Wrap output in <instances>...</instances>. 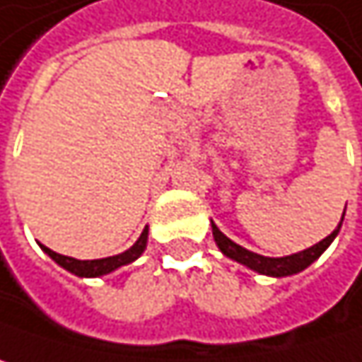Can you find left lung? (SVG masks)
Segmentation results:
<instances>
[{"label":"left lung","instance_id":"8db88e82","mask_svg":"<svg viewBox=\"0 0 362 362\" xmlns=\"http://www.w3.org/2000/svg\"><path fill=\"white\" fill-rule=\"evenodd\" d=\"M341 221H344V218H341ZM339 227H341V225H339ZM339 227H337L329 238H325L322 242H318L316 246H312V248H308V250H303V252L291 255V257H282V259L261 257V255H257V252H250V250L242 248L240 244L231 242L214 223H212V233H214V240H216L218 248H221L223 255H227L229 259H233V261H238V263H242V265H246V267H250V269H255V272H259V274L274 276V278H282V276H293V274H297V272H303L308 265H312V263L329 248V244L335 240Z\"/></svg>","mask_w":362,"mask_h":362}]
</instances>
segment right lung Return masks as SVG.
<instances>
[{
  "mask_svg": "<svg viewBox=\"0 0 362 362\" xmlns=\"http://www.w3.org/2000/svg\"><path fill=\"white\" fill-rule=\"evenodd\" d=\"M146 242H148V229L141 231L139 240H137L127 252L116 255V257H107V259H97V261H78V259H71V257H63V255H59V252L46 248V246H42V248H44V252H46L50 259H54V261H57L61 267H65L67 272H71V274H76V276H82V278H97V276L110 274V272H114V269H118V267L129 265L131 261H135V259L144 252Z\"/></svg>",
  "mask_w": 362,
  "mask_h": 362,
  "instance_id": "obj_1",
  "label": "right lung"
}]
</instances>
